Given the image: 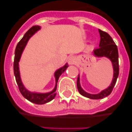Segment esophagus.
Wrapping results in <instances>:
<instances>
[{"instance_id": "34e87169", "label": "esophagus", "mask_w": 132, "mask_h": 132, "mask_svg": "<svg viewBox=\"0 0 132 132\" xmlns=\"http://www.w3.org/2000/svg\"><path fill=\"white\" fill-rule=\"evenodd\" d=\"M76 62V59L75 57L72 56L70 57V58L68 59V64H74Z\"/></svg>"}]
</instances>
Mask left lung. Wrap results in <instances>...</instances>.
Returning <instances> with one entry per match:
<instances>
[{
	"label": "left lung",
	"mask_w": 132,
	"mask_h": 132,
	"mask_svg": "<svg viewBox=\"0 0 132 132\" xmlns=\"http://www.w3.org/2000/svg\"><path fill=\"white\" fill-rule=\"evenodd\" d=\"M100 35V42L99 48L95 49L93 52L94 55L97 57H106L109 58L112 63L113 68H114V77H113L112 82L111 84L106 89L102 91L99 94H91L86 93L81 88L80 84L79 75L77 78V88L80 94L82 96L90 99L98 100L102 99L105 97L109 96L112 91L113 88L116 83L117 78L119 75V55H118V50L117 45H116L112 38L110 37L106 32L99 29Z\"/></svg>",
	"instance_id": "obj_1"
}]
</instances>
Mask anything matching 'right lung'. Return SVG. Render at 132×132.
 Returning <instances> with one entry per match:
<instances>
[{"mask_svg":"<svg viewBox=\"0 0 132 132\" xmlns=\"http://www.w3.org/2000/svg\"><path fill=\"white\" fill-rule=\"evenodd\" d=\"M40 27L38 25H35V26H32L30 29L28 30L23 36L22 39L18 42L17 44L16 47L15 49V52H14V64H13V69H14V74L15 76L16 81L18 84V89H19L20 91L21 94H22L25 98H26L27 100L30 101V102H32V103H36V104L38 105H42L45 104V103H48V102H50L54 98H55V95H56V89H57V84L58 80L61 75L64 72L65 70H66L68 65V64H66L63 67L61 68L60 69L57 70L55 73V81H56V84H55V87L54 89L52 91L50 92V93H30L29 91L26 89L23 86V84L22 83L21 81L20 76L19 72V66H18V62L20 61V59L21 54H22V52H23V49H24L25 45H26L27 43L29 38L36 32L38 31V30L40 29Z\"/></svg>","mask_w":132,"mask_h":132,"instance_id":"right-lung-1","label":"right lung"}]
</instances>
